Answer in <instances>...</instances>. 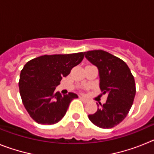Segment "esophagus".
Instances as JSON below:
<instances>
[{
    "mask_svg": "<svg viewBox=\"0 0 154 154\" xmlns=\"http://www.w3.org/2000/svg\"><path fill=\"white\" fill-rule=\"evenodd\" d=\"M80 99H81L82 102H84V103H88V102H89V100H88V99H85V98H84V97H82V96L80 97Z\"/></svg>",
    "mask_w": 154,
    "mask_h": 154,
    "instance_id": "34e87169",
    "label": "esophagus"
}]
</instances>
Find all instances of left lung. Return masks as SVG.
<instances>
[{
	"mask_svg": "<svg viewBox=\"0 0 154 154\" xmlns=\"http://www.w3.org/2000/svg\"><path fill=\"white\" fill-rule=\"evenodd\" d=\"M84 55L97 66L100 89L108 94L106 103H99L96 113L89 115V119L100 128L114 127L126 118L131 109L136 95L134 77L124 61L107 51L93 50Z\"/></svg>",
	"mask_w": 154,
	"mask_h": 154,
	"instance_id": "8db88e82",
	"label": "left lung"
}]
</instances>
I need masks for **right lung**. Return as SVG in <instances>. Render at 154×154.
Listing matches in <instances>:
<instances>
[{"mask_svg": "<svg viewBox=\"0 0 154 154\" xmlns=\"http://www.w3.org/2000/svg\"><path fill=\"white\" fill-rule=\"evenodd\" d=\"M83 52L67 55H45L24 65L18 85L27 112L39 124L57 123L64 117L72 100L78 98L69 92L62 96L55 89L73 67L82 61Z\"/></svg>", "mask_w": 154, "mask_h": 154, "instance_id": "obj_1", "label": "right lung"}]
</instances>
